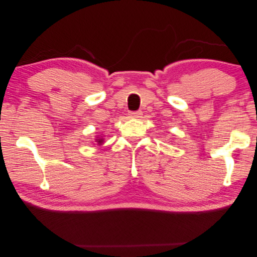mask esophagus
<instances>
[{"label":"esophagus","mask_w":257,"mask_h":257,"mask_svg":"<svg viewBox=\"0 0 257 257\" xmlns=\"http://www.w3.org/2000/svg\"><path fill=\"white\" fill-rule=\"evenodd\" d=\"M142 114L143 113L141 111H130L128 112V115L131 116V118H141Z\"/></svg>","instance_id":"34e87169"}]
</instances>
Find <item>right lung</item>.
<instances>
[{
  "mask_svg": "<svg viewBox=\"0 0 257 257\" xmlns=\"http://www.w3.org/2000/svg\"><path fill=\"white\" fill-rule=\"evenodd\" d=\"M96 143L98 144V146H100V145L104 143V139L103 138H99V137H96Z\"/></svg>",
  "mask_w": 257,
  "mask_h": 257,
  "instance_id": "add662e5",
  "label": "right lung"
}]
</instances>
